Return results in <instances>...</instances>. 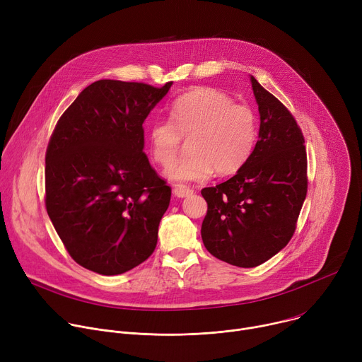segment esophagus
Instances as JSON below:
<instances>
[{
	"label": "esophagus",
	"mask_w": 362,
	"mask_h": 362,
	"mask_svg": "<svg viewBox=\"0 0 362 362\" xmlns=\"http://www.w3.org/2000/svg\"><path fill=\"white\" fill-rule=\"evenodd\" d=\"M192 193H193V190L186 186H176L173 189V194L176 196V198H186V196H190Z\"/></svg>",
	"instance_id": "34e87169"
}]
</instances>
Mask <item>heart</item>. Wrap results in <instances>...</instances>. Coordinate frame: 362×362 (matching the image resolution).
<instances>
[{
	"label": "heart",
	"instance_id": "1",
	"mask_svg": "<svg viewBox=\"0 0 362 362\" xmlns=\"http://www.w3.org/2000/svg\"><path fill=\"white\" fill-rule=\"evenodd\" d=\"M182 139H189V154L166 172L176 183L205 182L216 170L237 173L250 158L257 141L252 111L214 88H196L173 103L170 121H156L148 128L153 160L169 168L176 160Z\"/></svg>",
	"mask_w": 362,
	"mask_h": 362
}]
</instances>
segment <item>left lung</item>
Returning a JSON list of instances; mask_svg holds the SVG:
<instances>
[{
	"label": "left lung",
	"mask_w": 362,
	"mask_h": 362,
	"mask_svg": "<svg viewBox=\"0 0 362 362\" xmlns=\"http://www.w3.org/2000/svg\"><path fill=\"white\" fill-rule=\"evenodd\" d=\"M250 81L259 112L258 141L235 176L202 189L208 212L201 229L214 257L244 269L262 264L287 245L308 192L298 122L254 76Z\"/></svg>",
	"instance_id": "left-lung-1"
}]
</instances>
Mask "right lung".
<instances>
[{
  "label": "right lung",
  "mask_w": 362,
  "mask_h": 362,
  "mask_svg": "<svg viewBox=\"0 0 362 362\" xmlns=\"http://www.w3.org/2000/svg\"><path fill=\"white\" fill-rule=\"evenodd\" d=\"M172 83L96 81L53 131L46 209L71 257L93 273L122 274L156 248L172 190L143 151V124Z\"/></svg>",
  "instance_id": "right-lung-1"
}]
</instances>
